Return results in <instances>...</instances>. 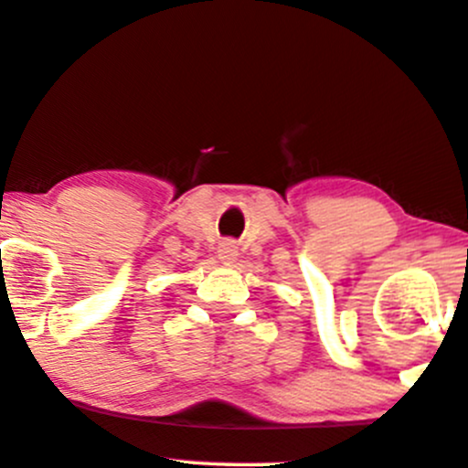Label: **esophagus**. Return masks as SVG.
<instances>
[{"label":"esophagus","instance_id":"esophagus-1","mask_svg":"<svg viewBox=\"0 0 468 468\" xmlns=\"http://www.w3.org/2000/svg\"><path fill=\"white\" fill-rule=\"evenodd\" d=\"M218 257H220V261L224 265L235 263V259H238V246H235V241L233 239L222 241L220 248H218Z\"/></svg>","mask_w":468,"mask_h":468}]
</instances>
